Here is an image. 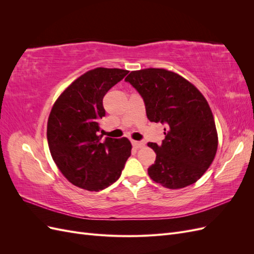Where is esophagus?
<instances>
[{
  "instance_id": "1",
  "label": "esophagus",
  "mask_w": 254,
  "mask_h": 254,
  "mask_svg": "<svg viewBox=\"0 0 254 254\" xmlns=\"http://www.w3.org/2000/svg\"><path fill=\"white\" fill-rule=\"evenodd\" d=\"M131 143H132V146L134 148H136V149H139V148H142V147H144V145H145V143L144 142H142V141H131Z\"/></svg>"
}]
</instances>
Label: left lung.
Instances as JSON below:
<instances>
[{
	"mask_svg": "<svg viewBox=\"0 0 254 254\" xmlns=\"http://www.w3.org/2000/svg\"><path fill=\"white\" fill-rule=\"evenodd\" d=\"M139 92L150 122L164 125L162 144L148 143L156 161L148 175L167 189L195 183L213 162L217 131L206 99L190 81L164 68L133 71L125 78Z\"/></svg>",
	"mask_w": 254,
	"mask_h": 254,
	"instance_id": "1",
	"label": "left lung"
}]
</instances>
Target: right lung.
<instances>
[{
  "mask_svg": "<svg viewBox=\"0 0 254 254\" xmlns=\"http://www.w3.org/2000/svg\"><path fill=\"white\" fill-rule=\"evenodd\" d=\"M128 74L121 68L97 67L70 84L54 104L48 121L51 155L74 186L98 191L117 181L131 155L126 137L99 134L105 117V94Z\"/></svg>",
  "mask_w": 254,
  "mask_h": 254,
  "instance_id": "1",
  "label": "right lung"
}]
</instances>
